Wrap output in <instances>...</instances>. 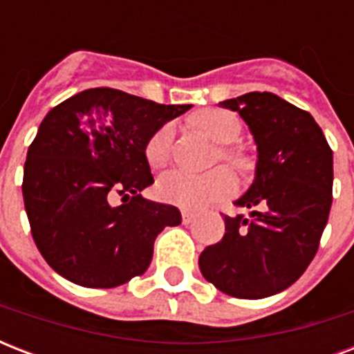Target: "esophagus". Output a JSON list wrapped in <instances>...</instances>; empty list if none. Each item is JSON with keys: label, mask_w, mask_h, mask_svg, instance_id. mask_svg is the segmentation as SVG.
Segmentation results:
<instances>
[{"label": "esophagus", "mask_w": 354, "mask_h": 354, "mask_svg": "<svg viewBox=\"0 0 354 354\" xmlns=\"http://www.w3.org/2000/svg\"><path fill=\"white\" fill-rule=\"evenodd\" d=\"M194 218H196V215H194V213H191V211H182V222H183V224H191Z\"/></svg>", "instance_id": "1"}]
</instances>
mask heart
I'll return each mask as SVG.
<instances>
[{
    "mask_svg": "<svg viewBox=\"0 0 354 354\" xmlns=\"http://www.w3.org/2000/svg\"><path fill=\"white\" fill-rule=\"evenodd\" d=\"M194 127L207 133L215 143L224 145L221 158L239 171H246L252 165L246 152L230 147L241 138V119L227 110H204L193 118ZM176 128L174 122H163L145 143V158L152 169H163L169 165L172 156ZM158 196L167 204L176 205L187 211L204 209L235 191V178L226 167H218L205 174H189V172H169L160 178L156 185Z\"/></svg>",
    "mask_w": 354,
    "mask_h": 354,
    "instance_id": "obj_1",
    "label": "heart"
}]
</instances>
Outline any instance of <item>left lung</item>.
Instances as JSON below:
<instances>
[{
  "label": "left lung",
  "mask_w": 354,
  "mask_h": 354,
  "mask_svg": "<svg viewBox=\"0 0 354 354\" xmlns=\"http://www.w3.org/2000/svg\"><path fill=\"white\" fill-rule=\"evenodd\" d=\"M221 104L246 121L259 160L235 202L252 213L224 215L226 233L200 253V272L227 296L261 299L294 285L318 252L333 204V150L310 113L270 91Z\"/></svg>",
  "instance_id": "8db88e82"
}]
</instances>
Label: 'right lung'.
Instances as JSON below:
<instances>
[{
  "instance_id": "add662e5",
  "label": "right lung",
  "mask_w": 354,
  "mask_h": 354,
  "mask_svg": "<svg viewBox=\"0 0 354 354\" xmlns=\"http://www.w3.org/2000/svg\"><path fill=\"white\" fill-rule=\"evenodd\" d=\"M189 108L91 88L44 118L27 150L21 191L36 248L57 274L88 288L145 274L158 233L182 222L174 205L139 194L154 183L145 143ZM115 194L121 206L109 204Z\"/></svg>"
}]
</instances>
